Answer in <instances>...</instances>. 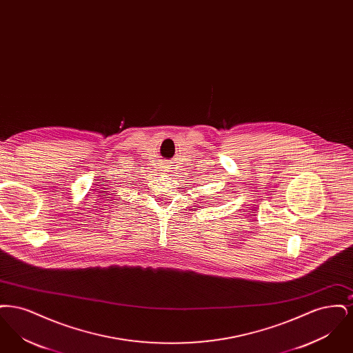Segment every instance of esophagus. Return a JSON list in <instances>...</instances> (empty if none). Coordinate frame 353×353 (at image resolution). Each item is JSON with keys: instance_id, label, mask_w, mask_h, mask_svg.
I'll use <instances>...</instances> for the list:
<instances>
[{"instance_id": "34e87169", "label": "esophagus", "mask_w": 353, "mask_h": 353, "mask_svg": "<svg viewBox=\"0 0 353 353\" xmlns=\"http://www.w3.org/2000/svg\"><path fill=\"white\" fill-rule=\"evenodd\" d=\"M165 172H168V170H165Z\"/></svg>"}]
</instances>
